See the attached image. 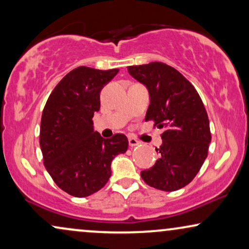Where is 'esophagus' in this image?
<instances>
[{"label": "esophagus", "instance_id": "obj_1", "mask_svg": "<svg viewBox=\"0 0 249 249\" xmlns=\"http://www.w3.org/2000/svg\"><path fill=\"white\" fill-rule=\"evenodd\" d=\"M139 143L140 142L137 139H135V138L128 137V144H130V147H135V146H138Z\"/></svg>", "mask_w": 249, "mask_h": 249}]
</instances>
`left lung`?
Wrapping results in <instances>:
<instances>
[{
	"label": "left lung",
	"instance_id": "obj_1",
	"mask_svg": "<svg viewBox=\"0 0 249 249\" xmlns=\"http://www.w3.org/2000/svg\"><path fill=\"white\" fill-rule=\"evenodd\" d=\"M149 93L146 121L164 128L160 159L141 171L147 185L157 190H180L193 180L208 155L212 141L209 119L202 100L180 72L162 62L127 68Z\"/></svg>",
	"mask_w": 249,
	"mask_h": 249
}]
</instances>
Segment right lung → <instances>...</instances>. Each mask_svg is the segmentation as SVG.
Returning a JSON list of instances; mask_svg holds the SVG:
<instances>
[{
    "instance_id": "obj_1",
    "label": "right lung",
    "mask_w": 249,
    "mask_h": 249,
    "mask_svg": "<svg viewBox=\"0 0 249 249\" xmlns=\"http://www.w3.org/2000/svg\"><path fill=\"white\" fill-rule=\"evenodd\" d=\"M118 71L74 69L54 88L42 111L43 164L55 184L72 196L101 190L111 176L112 160L127 150L124 134L105 139L94 131L92 121L100 110V92Z\"/></svg>"
}]
</instances>
